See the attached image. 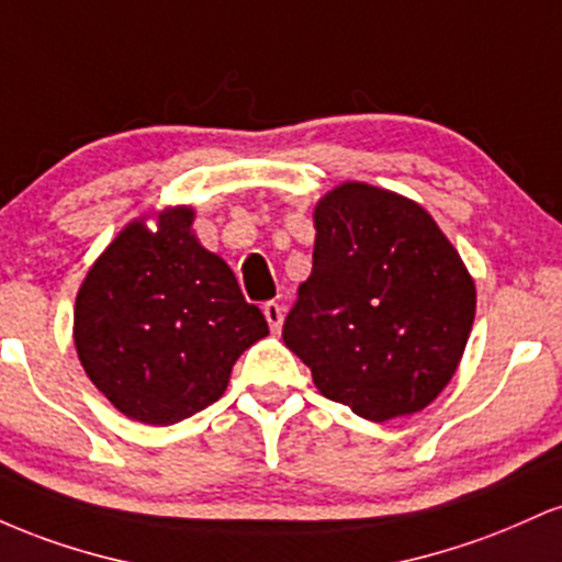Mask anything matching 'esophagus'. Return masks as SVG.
Returning a JSON list of instances; mask_svg holds the SVG:
<instances>
[{
  "label": "esophagus",
  "mask_w": 562,
  "mask_h": 562,
  "mask_svg": "<svg viewBox=\"0 0 562 562\" xmlns=\"http://www.w3.org/2000/svg\"><path fill=\"white\" fill-rule=\"evenodd\" d=\"M263 317H267L269 327H272V330L277 333L282 327V319H285V308H282L280 303L267 301V303H263Z\"/></svg>",
  "instance_id": "obj_1"
}]
</instances>
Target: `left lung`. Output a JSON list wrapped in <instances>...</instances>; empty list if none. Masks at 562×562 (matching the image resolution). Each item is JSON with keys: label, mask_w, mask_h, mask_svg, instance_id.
<instances>
[{"label": "left lung", "mask_w": 562, "mask_h": 562, "mask_svg": "<svg viewBox=\"0 0 562 562\" xmlns=\"http://www.w3.org/2000/svg\"><path fill=\"white\" fill-rule=\"evenodd\" d=\"M314 263L282 325L322 396L372 423L447 389L475 317V282L434 216L346 182L314 209Z\"/></svg>", "instance_id": "left-lung-1"}]
</instances>
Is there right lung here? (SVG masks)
Instances as JSON below:
<instances>
[{
  "instance_id": "add662e5",
  "label": "right lung",
  "mask_w": 562,
  "mask_h": 562,
  "mask_svg": "<svg viewBox=\"0 0 562 562\" xmlns=\"http://www.w3.org/2000/svg\"><path fill=\"white\" fill-rule=\"evenodd\" d=\"M187 205L132 222L102 250L76 295L81 367L115 409L173 425L227 391L232 364L269 325L232 269L192 235Z\"/></svg>"
}]
</instances>
